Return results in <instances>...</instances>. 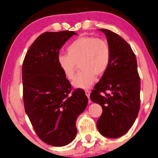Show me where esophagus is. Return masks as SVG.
I'll return each mask as SVG.
<instances>
[{"label":"esophagus","mask_w":158,"mask_h":158,"mask_svg":"<svg viewBox=\"0 0 158 158\" xmlns=\"http://www.w3.org/2000/svg\"><path fill=\"white\" fill-rule=\"evenodd\" d=\"M90 93H91L90 91H88V90L85 91V95L87 96L88 98L89 99V98H90Z\"/></svg>","instance_id":"34e87169"}]
</instances>
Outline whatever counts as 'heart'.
<instances>
[{"label": "heart", "instance_id": "b5f03b06", "mask_svg": "<svg viewBox=\"0 0 158 158\" xmlns=\"http://www.w3.org/2000/svg\"><path fill=\"white\" fill-rule=\"evenodd\" d=\"M67 54H60L57 64L68 79L74 76L77 64L80 73L73 81L76 89H87L95 80V76H101L108 68L111 51L105 40L93 36H82L73 41L67 47Z\"/></svg>", "mask_w": 158, "mask_h": 158}]
</instances>
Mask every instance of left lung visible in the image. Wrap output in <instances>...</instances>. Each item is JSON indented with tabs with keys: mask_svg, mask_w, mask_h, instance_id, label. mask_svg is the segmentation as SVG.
Wrapping results in <instances>:
<instances>
[{
	"mask_svg": "<svg viewBox=\"0 0 158 158\" xmlns=\"http://www.w3.org/2000/svg\"><path fill=\"white\" fill-rule=\"evenodd\" d=\"M99 30L107 37L111 58L90 98L102 107L103 112L97 121L99 132L104 137L117 139L127 133L137 118L140 107V78L135 55L129 44L108 29Z\"/></svg>",
	"mask_w": 158,
	"mask_h": 158,
	"instance_id": "obj_1",
	"label": "left lung"
}]
</instances>
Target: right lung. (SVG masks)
I'll use <instances>...</instances> for the list:
<instances>
[{"label":"right lung","instance_id":"right-lung-1","mask_svg":"<svg viewBox=\"0 0 158 158\" xmlns=\"http://www.w3.org/2000/svg\"><path fill=\"white\" fill-rule=\"evenodd\" d=\"M76 32L47 31L37 38L23 64L25 111L36 134L50 145L61 147L76 137L77 117L88 98L71 85L57 64L60 49Z\"/></svg>","mask_w":158,"mask_h":158}]
</instances>
